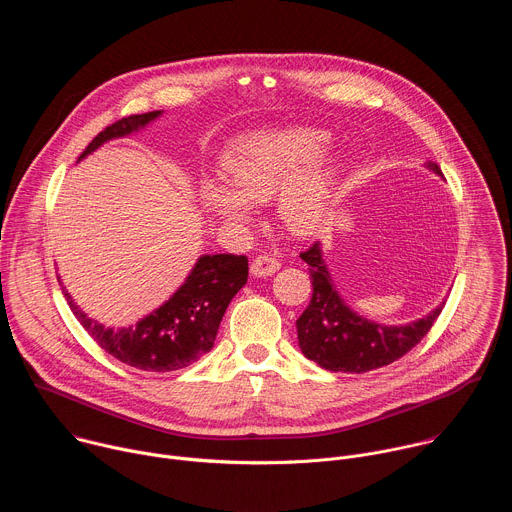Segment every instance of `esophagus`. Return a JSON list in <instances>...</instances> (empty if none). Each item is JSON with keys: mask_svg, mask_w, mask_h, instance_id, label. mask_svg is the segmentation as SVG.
Returning a JSON list of instances; mask_svg holds the SVG:
<instances>
[{"mask_svg": "<svg viewBox=\"0 0 512 512\" xmlns=\"http://www.w3.org/2000/svg\"><path fill=\"white\" fill-rule=\"evenodd\" d=\"M279 269V261L271 255H259L251 263V275L253 277H269Z\"/></svg>", "mask_w": 512, "mask_h": 512, "instance_id": "34e87169", "label": "esophagus"}]
</instances>
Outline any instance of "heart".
Segmentation results:
<instances>
[{"mask_svg":"<svg viewBox=\"0 0 512 512\" xmlns=\"http://www.w3.org/2000/svg\"><path fill=\"white\" fill-rule=\"evenodd\" d=\"M330 135L316 127L289 125L245 133L231 141L221 158L225 182L204 178L198 204L227 227L245 229L253 206L275 196L281 225L298 237L318 233L338 202L342 160L320 156Z\"/></svg>","mask_w":512,"mask_h":512,"instance_id":"obj_1","label":"heart"}]
</instances>
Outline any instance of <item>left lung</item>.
Wrapping results in <instances>:
<instances>
[{
    "instance_id": "obj_1",
    "label": "left lung",
    "mask_w": 512,
    "mask_h": 512,
    "mask_svg": "<svg viewBox=\"0 0 512 512\" xmlns=\"http://www.w3.org/2000/svg\"><path fill=\"white\" fill-rule=\"evenodd\" d=\"M425 168L444 176L435 162ZM300 257L310 265L314 294L296 322L298 342L304 356L326 371L360 375L395 362L429 332L444 308L442 302L427 316L399 326L373 322L356 314L340 296L320 241Z\"/></svg>"
}]
</instances>
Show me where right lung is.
I'll list each match as a JSON object with an SVG mask.
<instances>
[{
    "label": "right lung",
    "mask_w": 512,
    "mask_h": 512,
    "mask_svg": "<svg viewBox=\"0 0 512 512\" xmlns=\"http://www.w3.org/2000/svg\"><path fill=\"white\" fill-rule=\"evenodd\" d=\"M164 111L125 117L101 131L77 160L97 152L103 143L121 139L154 123ZM249 263L243 255H200L174 294L135 324L113 328L83 312L62 287V294L83 328L117 360L139 371L168 373L188 367L206 354L218 326L239 289L247 283Z\"/></svg>",
    "instance_id": "add662e5"
}]
</instances>
